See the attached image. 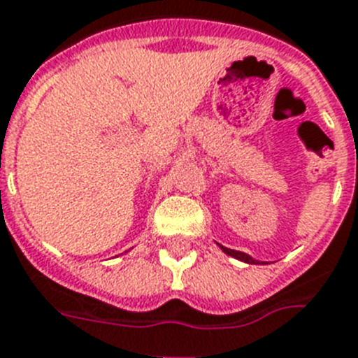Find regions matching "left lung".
I'll return each mask as SVG.
<instances>
[{
    "mask_svg": "<svg viewBox=\"0 0 358 358\" xmlns=\"http://www.w3.org/2000/svg\"><path fill=\"white\" fill-rule=\"evenodd\" d=\"M221 250H223V252H225V254H229V256H232V258H236V259H241V262H245V264H252V265L259 264L258 259L250 258L249 254H245V252H239V250L227 249V247H221Z\"/></svg>",
    "mask_w": 358,
    "mask_h": 358,
    "instance_id": "obj_1",
    "label": "left lung"
}]
</instances>
